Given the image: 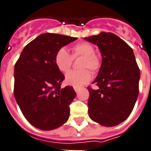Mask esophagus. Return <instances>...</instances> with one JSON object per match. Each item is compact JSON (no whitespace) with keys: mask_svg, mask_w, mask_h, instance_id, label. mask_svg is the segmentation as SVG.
Wrapping results in <instances>:
<instances>
[{"mask_svg":"<svg viewBox=\"0 0 151 151\" xmlns=\"http://www.w3.org/2000/svg\"><path fill=\"white\" fill-rule=\"evenodd\" d=\"M74 90L76 91V93H78V92H80V88H78V87H74Z\"/></svg>","mask_w":151,"mask_h":151,"instance_id":"esophagus-1","label":"esophagus"}]
</instances>
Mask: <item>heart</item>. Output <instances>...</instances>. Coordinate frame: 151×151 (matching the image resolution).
I'll return each instance as SVG.
<instances>
[{
  "label": "heart",
  "instance_id": "heart-1",
  "mask_svg": "<svg viewBox=\"0 0 151 151\" xmlns=\"http://www.w3.org/2000/svg\"><path fill=\"white\" fill-rule=\"evenodd\" d=\"M71 55L65 48H60L55 56V63L61 72H67L71 68L73 59L83 57L80 63L81 70L71 71L65 76V82L74 87L83 86L92 79L90 71L95 73L101 68V59L95 54V48L88 42L76 44L71 49Z\"/></svg>",
  "mask_w": 151,
  "mask_h": 151
}]
</instances>
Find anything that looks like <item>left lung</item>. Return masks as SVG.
<instances>
[{"label": "left lung", "instance_id": "left-lung-1", "mask_svg": "<svg viewBox=\"0 0 151 151\" xmlns=\"http://www.w3.org/2000/svg\"><path fill=\"white\" fill-rule=\"evenodd\" d=\"M98 47L102 62L89 92L88 115L100 125L111 127L128 118L139 93L140 70L132 48L113 33L101 32L84 38Z\"/></svg>", "mask_w": 151, "mask_h": 151}]
</instances>
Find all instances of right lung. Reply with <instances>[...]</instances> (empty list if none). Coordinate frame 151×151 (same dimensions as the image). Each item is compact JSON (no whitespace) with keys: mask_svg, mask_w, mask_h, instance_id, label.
<instances>
[{"mask_svg":"<svg viewBox=\"0 0 151 151\" xmlns=\"http://www.w3.org/2000/svg\"><path fill=\"white\" fill-rule=\"evenodd\" d=\"M46 33L26 45L14 67V97L26 119L36 128L51 130L67 122L76 96L74 88H62L64 76L56 67V52L76 40Z\"/></svg>","mask_w":151,"mask_h":151,"instance_id":"add662e5","label":"right lung"}]
</instances>
